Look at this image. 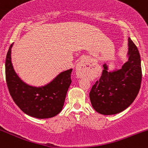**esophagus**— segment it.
Wrapping results in <instances>:
<instances>
[{
    "label": "esophagus",
    "instance_id": "esophagus-1",
    "mask_svg": "<svg viewBox=\"0 0 148 148\" xmlns=\"http://www.w3.org/2000/svg\"><path fill=\"white\" fill-rule=\"evenodd\" d=\"M88 63L85 60H81L76 65V75L79 78H81L86 74V72L88 69L89 66L88 65Z\"/></svg>",
    "mask_w": 148,
    "mask_h": 148
}]
</instances>
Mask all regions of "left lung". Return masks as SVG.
I'll return each mask as SVG.
<instances>
[{"label":"left lung","instance_id":"1","mask_svg":"<svg viewBox=\"0 0 148 148\" xmlns=\"http://www.w3.org/2000/svg\"><path fill=\"white\" fill-rule=\"evenodd\" d=\"M128 61L120 69H103L99 80L93 85L90 99L93 108L102 115H114L125 110L138 95L142 80L140 56L136 46L129 37Z\"/></svg>","mask_w":148,"mask_h":148}]
</instances>
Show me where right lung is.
<instances>
[{
	"label": "right lung",
	"mask_w": 148,
	"mask_h": 148,
	"mask_svg": "<svg viewBox=\"0 0 148 148\" xmlns=\"http://www.w3.org/2000/svg\"><path fill=\"white\" fill-rule=\"evenodd\" d=\"M10 45L5 60V77L14 101L25 114L39 119L50 118L62 111L66 95L72 83V69L61 72L51 82L34 87L23 82L16 74L11 61Z\"/></svg>",
	"instance_id": "1"
}]
</instances>
